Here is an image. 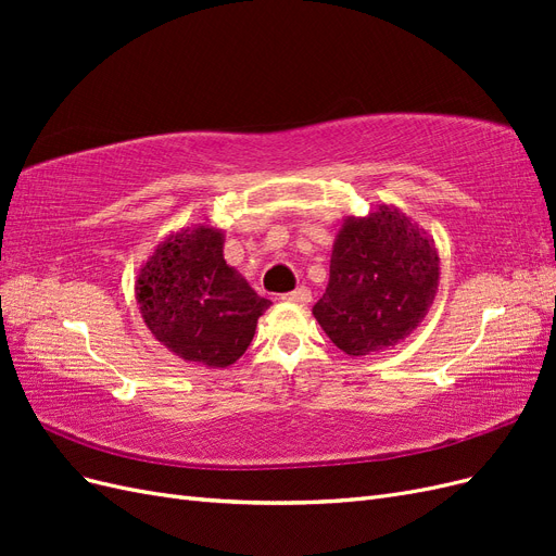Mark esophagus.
<instances>
[{
    "label": "esophagus",
    "mask_w": 556,
    "mask_h": 556,
    "mask_svg": "<svg viewBox=\"0 0 556 556\" xmlns=\"http://www.w3.org/2000/svg\"><path fill=\"white\" fill-rule=\"evenodd\" d=\"M311 290L308 288H296L290 294H282V301H290V304H299V306H306L311 301Z\"/></svg>",
    "instance_id": "esophagus-1"
}]
</instances>
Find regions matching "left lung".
<instances>
[{
    "mask_svg": "<svg viewBox=\"0 0 556 556\" xmlns=\"http://www.w3.org/2000/svg\"><path fill=\"white\" fill-rule=\"evenodd\" d=\"M441 280L429 233L396 206L348 215L336 233L329 285L313 315L350 357L399 345L422 325Z\"/></svg>",
    "mask_w": 556,
    "mask_h": 556,
    "instance_id": "8db88e82",
    "label": "left lung"
}]
</instances>
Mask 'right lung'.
I'll return each instance as SVG.
<instances>
[{
  "label": "right lung",
  "mask_w": 556,
  "mask_h": 556,
  "mask_svg": "<svg viewBox=\"0 0 556 556\" xmlns=\"http://www.w3.org/2000/svg\"><path fill=\"white\" fill-rule=\"evenodd\" d=\"M225 231L192 225L157 243L134 282L150 333L176 357L227 368L248 350L260 315L271 301L260 296L223 255Z\"/></svg>",
  "instance_id": "obj_1"
}]
</instances>
